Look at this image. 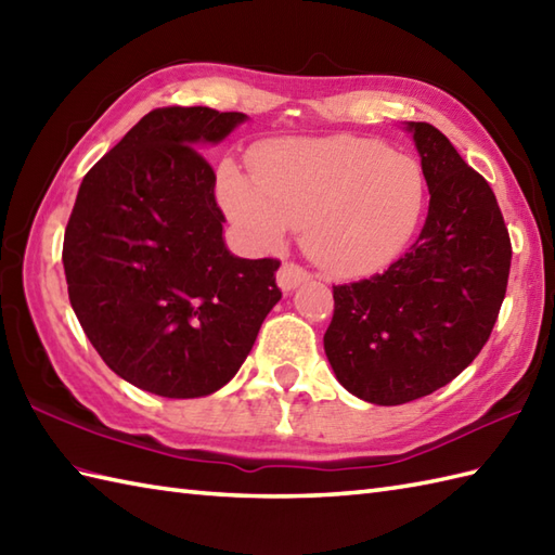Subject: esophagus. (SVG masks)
Masks as SVG:
<instances>
[{
  "label": "esophagus",
  "mask_w": 555,
  "mask_h": 555,
  "mask_svg": "<svg viewBox=\"0 0 555 555\" xmlns=\"http://www.w3.org/2000/svg\"><path fill=\"white\" fill-rule=\"evenodd\" d=\"M308 279H310V274L302 267L293 264V262H284L276 274V284L284 293H291V291H296L300 284H305Z\"/></svg>",
  "instance_id": "obj_1"
}]
</instances>
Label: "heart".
I'll return each instance as SVG.
<instances>
[{
  "label": "heart",
  "instance_id": "b5f03b06",
  "mask_svg": "<svg viewBox=\"0 0 555 555\" xmlns=\"http://www.w3.org/2000/svg\"><path fill=\"white\" fill-rule=\"evenodd\" d=\"M219 203L257 247L302 245L322 269L372 274L405 250L422 219L427 179L420 164L356 135L286 138L255 152V173L223 162Z\"/></svg>",
  "mask_w": 555,
  "mask_h": 555
}]
</instances>
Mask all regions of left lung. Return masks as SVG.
<instances>
[{
    "label": "left lung",
    "mask_w": 555,
    "mask_h": 555,
    "mask_svg": "<svg viewBox=\"0 0 555 555\" xmlns=\"http://www.w3.org/2000/svg\"><path fill=\"white\" fill-rule=\"evenodd\" d=\"M429 185L420 238L384 274L334 286L324 352L338 384L403 405L453 382L491 336L511 274L496 195L439 128L405 121Z\"/></svg>",
    "instance_id": "8db88e82"
}]
</instances>
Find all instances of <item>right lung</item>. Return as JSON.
<instances>
[{"label": "right lung", "instance_id": "add662e5", "mask_svg": "<svg viewBox=\"0 0 555 555\" xmlns=\"http://www.w3.org/2000/svg\"><path fill=\"white\" fill-rule=\"evenodd\" d=\"M241 112L145 114L78 188L64 233L68 300L107 367L143 391L203 398L227 386L281 300L276 259L235 257L197 150Z\"/></svg>", "mask_w": 555, "mask_h": 555}]
</instances>
